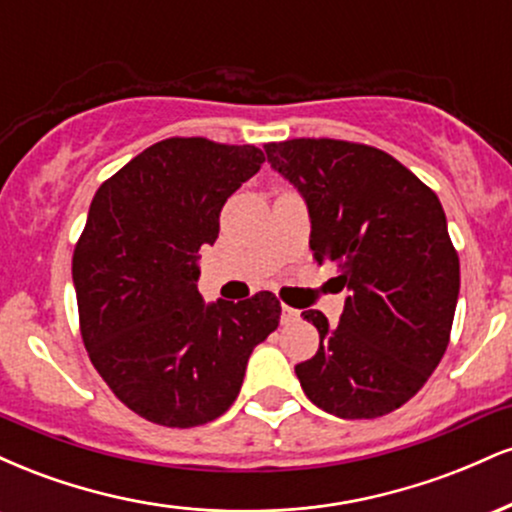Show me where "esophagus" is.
<instances>
[{
    "label": "esophagus",
    "mask_w": 512,
    "mask_h": 512,
    "mask_svg": "<svg viewBox=\"0 0 512 512\" xmlns=\"http://www.w3.org/2000/svg\"><path fill=\"white\" fill-rule=\"evenodd\" d=\"M298 320H301V313H298L296 308H289V305L281 308V325H293V322Z\"/></svg>",
    "instance_id": "obj_1"
}]
</instances>
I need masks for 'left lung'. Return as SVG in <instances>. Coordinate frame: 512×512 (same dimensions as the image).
Listing matches in <instances>:
<instances>
[{"instance_id": "8db88e82", "label": "left lung", "mask_w": 512, "mask_h": 512, "mask_svg": "<svg viewBox=\"0 0 512 512\" xmlns=\"http://www.w3.org/2000/svg\"><path fill=\"white\" fill-rule=\"evenodd\" d=\"M269 163L301 192L310 250L349 291L339 325L303 317L320 349L298 363L303 392L339 419H375L424 387L450 342L460 257L440 199L397 158L342 139L264 144Z\"/></svg>"}]
</instances>
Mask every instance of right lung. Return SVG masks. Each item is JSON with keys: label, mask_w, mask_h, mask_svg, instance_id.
I'll use <instances>...</instances> for the list:
<instances>
[{"label": "right lung", "mask_w": 512, "mask_h": 512, "mask_svg": "<svg viewBox=\"0 0 512 512\" xmlns=\"http://www.w3.org/2000/svg\"><path fill=\"white\" fill-rule=\"evenodd\" d=\"M264 163L257 146L170 137L98 187L72 257L88 358L134 414L168 428L214 421L236 402L281 303L260 291L204 303L199 248L226 199Z\"/></svg>", "instance_id": "1"}]
</instances>
